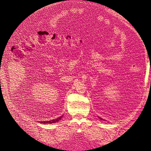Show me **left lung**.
<instances>
[{"instance_id": "8db88e82", "label": "left lung", "mask_w": 151, "mask_h": 151, "mask_svg": "<svg viewBox=\"0 0 151 151\" xmlns=\"http://www.w3.org/2000/svg\"><path fill=\"white\" fill-rule=\"evenodd\" d=\"M98 118H99V119H100V120H104L103 119V118H99V117H98Z\"/></svg>"}]
</instances>
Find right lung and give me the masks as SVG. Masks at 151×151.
Segmentation results:
<instances>
[{
	"label": "right lung",
	"instance_id": "right-lung-1",
	"mask_svg": "<svg viewBox=\"0 0 151 151\" xmlns=\"http://www.w3.org/2000/svg\"><path fill=\"white\" fill-rule=\"evenodd\" d=\"M63 115L62 116H60V117H58L57 118H56V119H54V120H51L50 121H43V122H39V123H43V124H50V123H56V122H58L60 121L61 120V118H62Z\"/></svg>",
	"mask_w": 151,
	"mask_h": 151
}]
</instances>
